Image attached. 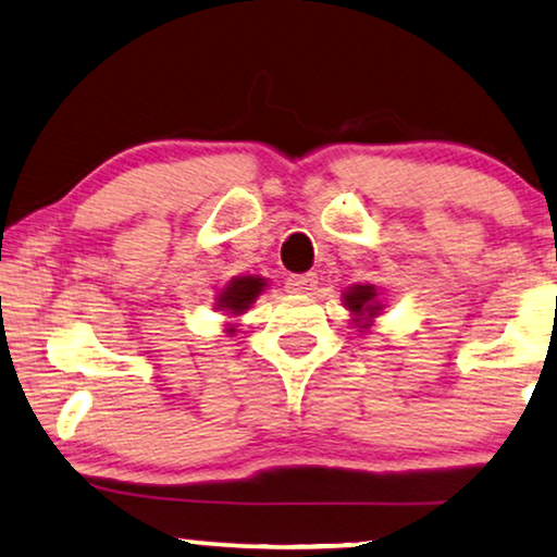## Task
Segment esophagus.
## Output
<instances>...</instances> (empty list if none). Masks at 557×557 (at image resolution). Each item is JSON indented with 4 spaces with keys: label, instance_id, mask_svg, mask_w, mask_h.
<instances>
[{
    "label": "esophagus",
    "instance_id": "34e87169",
    "mask_svg": "<svg viewBox=\"0 0 557 557\" xmlns=\"http://www.w3.org/2000/svg\"><path fill=\"white\" fill-rule=\"evenodd\" d=\"M287 293H298V295H313L315 287H319V277L315 274H293L287 277Z\"/></svg>",
    "mask_w": 557,
    "mask_h": 557
}]
</instances>
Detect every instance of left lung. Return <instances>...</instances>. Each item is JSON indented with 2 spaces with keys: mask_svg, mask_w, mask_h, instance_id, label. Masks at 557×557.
Masks as SVG:
<instances>
[{
  "mask_svg": "<svg viewBox=\"0 0 557 557\" xmlns=\"http://www.w3.org/2000/svg\"><path fill=\"white\" fill-rule=\"evenodd\" d=\"M344 308L349 311V323L357 331H368L375 326L377 315L385 313V302L380 300V287L372 283H357L349 285L342 293Z\"/></svg>",
  "mask_w": 557,
  "mask_h": 557,
  "instance_id": "left-lung-1",
  "label": "left lung"
}]
</instances>
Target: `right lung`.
Instances as JSON below:
<instances>
[{
    "label": "right lung",
    "mask_w": 557,
    "mask_h": 557,
    "mask_svg": "<svg viewBox=\"0 0 557 557\" xmlns=\"http://www.w3.org/2000/svg\"><path fill=\"white\" fill-rule=\"evenodd\" d=\"M270 287V280L259 277V274H236L226 285L221 287V293L215 295V313L226 315L223 321V334L234 336L242 329L244 313L251 311L259 295Z\"/></svg>",
    "instance_id": "1"
}]
</instances>
